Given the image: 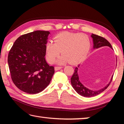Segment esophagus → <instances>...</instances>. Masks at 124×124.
Wrapping results in <instances>:
<instances>
[{"label":"esophagus","mask_w":124,"mask_h":124,"mask_svg":"<svg viewBox=\"0 0 124 124\" xmlns=\"http://www.w3.org/2000/svg\"><path fill=\"white\" fill-rule=\"evenodd\" d=\"M59 68H60L59 67H56L55 68H56V70H58V69H59Z\"/></svg>","instance_id":"esophagus-1"}]
</instances>
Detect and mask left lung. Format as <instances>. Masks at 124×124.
<instances>
[{
    "label": "left lung",
    "mask_w": 124,
    "mask_h": 124,
    "mask_svg": "<svg viewBox=\"0 0 124 124\" xmlns=\"http://www.w3.org/2000/svg\"><path fill=\"white\" fill-rule=\"evenodd\" d=\"M49 31H36L15 41L8 54L12 80L20 90L30 94L43 91L51 81L54 67L46 61Z\"/></svg>",
    "instance_id": "8db88e82"
}]
</instances>
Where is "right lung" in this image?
Masks as SVG:
<instances>
[{
    "label": "right lung",
    "instance_id": "obj_1",
    "mask_svg": "<svg viewBox=\"0 0 124 124\" xmlns=\"http://www.w3.org/2000/svg\"><path fill=\"white\" fill-rule=\"evenodd\" d=\"M91 37L92 39H93V49H97V48H99L100 47L106 46H109L111 49H112V46L109 43V42L107 40L104 38L93 34H92ZM79 66L80 65L78 66V67H79ZM78 70V67H76L75 68L74 74H73L72 78H71V84H72L73 87L75 90V91L78 93L80 95L85 97H92V96H95L100 94V93H101L102 92L104 91L110 84L109 83L106 87L98 90V91H93V90H89L87 87H85L80 82L78 74L77 72ZM111 81H112V80H111Z\"/></svg>",
    "mask_w": 124,
    "mask_h": 124
}]
</instances>
